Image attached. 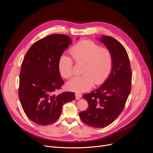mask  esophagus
<instances>
[{
  "label": "esophagus",
  "mask_w": 153,
  "mask_h": 153,
  "mask_svg": "<svg viewBox=\"0 0 153 153\" xmlns=\"http://www.w3.org/2000/svg\"><path fill=\"white\" fill-rule=\"evenodd\" d=\"M82 94H80V93H76V94H75V98H76V100H79V99H80L81 98H82Z\"/></svg>",
  "instance_id": "obj_1"
}]
</instances>
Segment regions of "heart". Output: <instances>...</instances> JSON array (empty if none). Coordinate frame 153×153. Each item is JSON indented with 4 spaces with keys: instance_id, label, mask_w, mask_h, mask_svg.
<instances>
[{
    "instance_id": "1",
    "label": "heart",
    "mask_w": 153,
    "mask_h": 153,
    "mask_svg": "<svg viewBox=\"0 0 153 153\" xmlns=\"http://www.w3.org/2000/svg\"><path fill=\"white\" fill-rule=\"evenodd\" d=\"M70 53L76 62H84L83 75L73 78L66 83L68 90L83 92L90 90L94 83L100 85L111 74L113 66V54L108 48L102 47L90 40H83L73 45ZM58 69L61 75L70 78L74 73L72 59L62 54L58 59Z\"/></svg>"
}]
</instances>
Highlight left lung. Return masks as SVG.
Returning <instances> with one entry per match:
<instances>
[{"instance_id": "8db88e82", "label": "left lung", "mask_w": 153, "mask_h": 153, "mask_svg": "<svg viewBox=\"0 0 153 153\" xmlns=\"http://www.w3.org/2000/svg\"><path fill=\"white\" fill-rule=\"evenodd\" d=\"M99 39L113 54L112 69L99 88L83 95L88 107L79 115L87 125L103 128L112 123L123 111L131 90L132 73L129 56L123 45L111 36H103Z\"/></svg>"}]
</instances>
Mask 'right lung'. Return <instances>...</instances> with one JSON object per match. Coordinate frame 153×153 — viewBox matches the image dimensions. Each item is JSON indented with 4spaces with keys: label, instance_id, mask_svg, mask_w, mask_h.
Listing matches in <instances>:
<instances>
[{
    "label": "right lung",
    "instance_id": "right-lung-1",
    "mask_svg": "<svg viewBox=\"0 0 153 153\" xmlns=\"http://www.w3.org/2000/svg\"><path fill=\"white\" fill-rule=\"evenodd\" d=\"M72 42L64 34H51L30 46L19 75V97L27 117L41 126L51 124L59 119L65 103L75 99V93L55 91L64 83L58 69V59Z\"/></svg>",
    "mask_w": 153,
    "mask_h": 153
}]
</instances>
